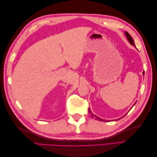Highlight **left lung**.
Returning a JSON list of instances; mask_svg holds the SVG:
<instances>
[{
    "label": "left lung",
    "instance_id": "1",
    "mask_svg": "<svg viewBox=\"0 0 157 157\" xmlns=\"http://www.w3.org/2000/svg\"><path fill=\"white\" fill-rule=\"evenodd\" d=\"M125 35L126 36V37H127V39H128V41H129V42H130V43L132 44V45H133V46H134L135 47H136V45H135V44H134V40H133L132 39V36H130V35L129 34V33H128V32H125ZM143 74H144V72L143 73ZM135 105V104H134V105ZM134 105H133V106H134ZM132 106V107H133ZM132 109V108H131ZM88 113H90V114H91V116H92V117L93 118L94 117H96V119H98V120H99V121H104V122H108L109 121H105V120H103V119H102V118H99V117H97V116H96V115H94V114L92 113V111H90V109L89 108L88 109ZM126 113V114H127ZM126 114H125V115H124V116H126Z\"/></svg>",
    "mask_w": 157,
    "mask_h": 157
}]
</instances>
